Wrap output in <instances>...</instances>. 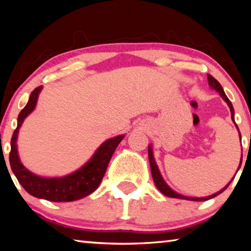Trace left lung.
<instances>
[{
    "mask_svg": "<svg viewBox=\"0 0 251 251\" xmlns=\"http://www.w3.org/2000/svg\"><path fill=\"white\" fill-rule=\"evenodd\" d=\"M208 84H209V86L212 88V90L217 91V92L219 93V95L223 97V100H224L225 101H226L227 105L229 106V108H230L231 120L233 121V123H235V118H233V114H235V112H233L232 104H231V101L228 100V97L226 96V94H225V92H224V90H223L222 85H220V83L218 82L217 79H216L215 77H212V76L209 75V74H208ZM235 125H236V127H237L238 131H239V128H238V126H237L236 123H235ZM239 136H240V133H239ZM240 139H241V136H240ZM148 158H150L151 176H152V179H154L155 185H156L157 188H158V189L160 190V193L164 194L165 196H167V197L178 198V199H186V201H208V199H211V198H214V197H216V196H218L219 194H222V193L224 192V190L226 189L227 187L229 186V184H230V182H231V181H229V184H228L226 187H224V188H223L222 190H219L218 193H216V194H214V195H210V196H208V197H201V198H198V197H187V196H182V195L178 194V193H176V192H174V190L171 188V187H169V186L166 184V182H165V180L163 179V177H161L160 173H159V169H158V167H157V165H156L154 155H152L151 146H148ZM241 160H243V159H241ZM241 160H240V165H239V167H238V169H239L240 166H241ZM231 180H232V179H231Z\"/></svg>",
    "mask_w": 251,
    "mask_h": 251,
    "instance_id": "8db88e82",
    "label": "left lung"
}]
</instances>
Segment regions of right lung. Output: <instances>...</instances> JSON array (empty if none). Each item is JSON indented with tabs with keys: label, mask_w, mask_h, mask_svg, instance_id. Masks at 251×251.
Listing matches in <instances>:
<instances>
[{
	"label": "right lung",
	"mask_w": 251,
	"mask_h": 251,
	"mask_svg": "<svg viewBox=\"0 0 251 251\" xmlns=\"http://www.w3.org/2000/svg\"><path fill=\"white\" fill-rule=\"evenodd\" d=\"M43 86L36 87L31 93L25 107L21 110L18 118V127L14 130L11 139L10 165L12 172L23 188L34 197L46 199L50 201L64 202L78 201L92 194L100 186L107 169L108 163L115 151L118 144L124 138V135L116 136L104 142L95 151L92 158L80 167L78 171L64 177L46 178L40 177L28 171L21 163L18 154V134L25 118L31 114L39 99V94Z\"/></svg>",
	"instance_id": "obj_1"
}]
</instances>
